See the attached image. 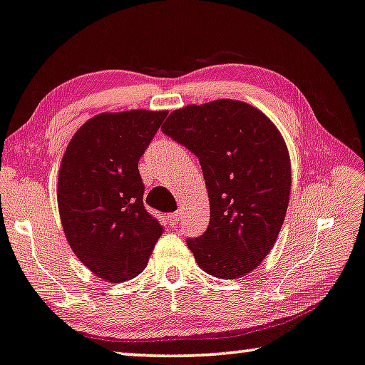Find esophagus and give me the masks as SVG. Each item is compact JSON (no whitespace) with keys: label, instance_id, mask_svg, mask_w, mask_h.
Listing matches in <instances>:
<instances>
[{"label":"esophagus","instance_id":"obj_1","mask_svg":"<svg viewBox=\"0 0 365 365\" xmlns=\"http://www.w3.org/2000/svg\"><path fill=\"white\" fill-rule=\"evenodd\" d=\"M167 221H168V225H170V227L178 226V222H180V213H178V211H175V213H170L167 216Z\"/></svg>","mask_w":365,"mask_h":365}]
</instances>
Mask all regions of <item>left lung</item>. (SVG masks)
<instances>
[{"mask_svg": "<svg viewBox=\"0 0 365 365\" xmlns=\"http://www.w3.org/2000/svg\"><path fill=\"white\" fill-rule=\"evenodd\" d=\"M162 133L198 157L208 190V230L187 239L195 260L220 279L247 275L274 247L290 198L279 129L247 103L216 100L172 111Z\"/></svg>", "mask_w": 365, "mask_h": 365, "instance_id": "obj_1", "label": "left lung"}]
</instances>
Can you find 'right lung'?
Returning a JSON list of instances; mask_svg holds the SVG:
<instances>
[{"label": "right lung", "mask_w": 365, "mask_h": 365, "mask_svg": "<svg viewBox=\"0 0 365 365\" xmlns=\"http://www.w3.org/2000/svg\"><path fill=\"white\" fill-rule=\"evenodd\" d=\"M167 111L101 113L65 150L57 201L75 255L95 275L126 282L148 265L164 227L144 206L139 159Z\"/></svg>", "instance_id": "right-lung-1"}]
</instances>
